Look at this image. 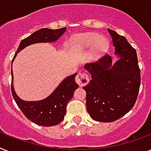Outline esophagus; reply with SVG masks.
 <instances>
[{
	"label": "esophagus",
	"mask_w": 151,
	"mask_h": 151,
	"mask_svg": "<svg viewBox=\"0 0 151 151\" xmlns=\"http://www.w3.org/2000/svg\"><path fill=\"white\" fill-rule=\"evenodd\" d=\"M75 81L80 87H82V86L87 85L88 83L89 77L85 72H80V73H78V75L76 76Z\"/></svg>",
	"instance_id": "1"
}]
</instances>
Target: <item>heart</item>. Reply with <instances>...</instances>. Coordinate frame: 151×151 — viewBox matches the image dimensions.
Masks as SVG:
<instances>
[{
	"mask_svg": "<svg viewBox=\"0 0 151 151\" xmlns=\"http://www.w3.org/2000/svg\"><path fill=\"white\" fill-rule=\"evenodd\" d=\"M73 44L79 50H88L92 48V58L97 59L103 55L109 48V42L101 35L95 33L76 35Z\"/></svg>",
	"mask_w": 151,
	"mask_h": 151,
	"instance_id": "1",
	"label": "heart"
}]
</instances>
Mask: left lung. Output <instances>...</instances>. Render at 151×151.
I'll list each match as a JSON object with an SVG mask.
<instances>
[{
	"instance_id": "left-lung-1",
	"label": "left lung",
	"mask_w": 151,
	"mask_h": 151,
	"mask_svg": "<svg viewBox=\"0 0 151 151\" xmlns=\"http://www.w3.org/2000/svg\"><path fill=\"white\" fill-rule=\"evenodd\" d=\"M114 54L119 59L105 55L93 63L85 64L92 79L83 87L86 92V107L92 119L112 122L126 114L133 107L140 86V70L136 51L126 38L108 29Z\"/></svg>"
}]
</instances>
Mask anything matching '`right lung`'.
Returning <instances> with one entry per match:
<instances>
[{"label":"right lung","instance_id":"right-lung-1","mask_svg":"<svg viewBox=\"0 0 151 151\" xmlns=\"http://www.w3.org/2000/svg\"><path fill=\"white\" fill-rule=\"evenodd\" d=\"M66 27L57 29H40L20 42L12 62L17 53L27 46L40 42H54L66 31ZM12 72V93L15 103L23 114L35 124L41 126H53L59 124L66 114V105L73 98V92L78 88L75 81L77 73L69 76L62 81L54 92L46 99L40 101H24L15 93L13 87V73Z\"/></svg>","mask_w":151,"mask_h":151}]
</instances>
